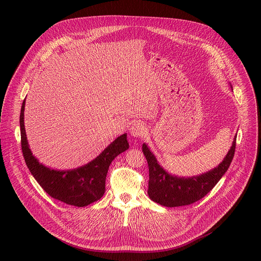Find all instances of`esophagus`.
I'll list each match as a JSON object with an SVG mask.
<instances>
[{"mask_svg":"<svg viewBox=\"0 0 261 261\" xmlns=\"http://www.w3.org/2000/svg\"><path fill=\"white\" fill-rule=\"evenodd\" d=\"M147 134V127L142 122H135L130 127V135L133 137H143Z\"/></svg>","mask_w":261,"mask_h":261,"instance_id":"1","label":"esophagus"}]
</instances>
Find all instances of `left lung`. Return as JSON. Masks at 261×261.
<instances>
[{
    "label": "left lung",
    "instance_id": "left-lung-1",
    "mask_svg": "<svg viewBox=\"0 0 261 261\" xmlns=\"http://www.w3.org/2000/svg\"><path fill=\"white\" fill-rule=\"evenodd\" d=\"M236 141L237 138H234L224 161L217 168L191 178H178L168 174L158 164L155 156L148 149L147 145L143 144L142 150L149 168L147 191L149 197L155 202L171 207L188 205L201 199L214 188L228 170L234 156Z\"/></svg>",
    "mask_w": 261,
    "mask_h": 261
}]
</instances>
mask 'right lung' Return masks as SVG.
Masks as SVG:
<instances>
[{
	"mask_svg": "<svg viewBox=\"0 0 261 261\" xmlns=\"http://www.w3.org/2000/svg\"><path fill=\"white\" fill-rule=\"evenodd\" d=\"M25 99L20 110L21 150L25 164L40 184L51 197L65 203L85 206L98 200L106 190V177L112 161L128 149L126 134L118 137L95 160L84 167L72 171H57L46 168L33 156L24 129L23 112Z\"/></svg>",
	"mask_w": 261,
	"mask_h": 261,
	"instance_id": "add662e5",
	"label": "right lung"
}]
</instances>
